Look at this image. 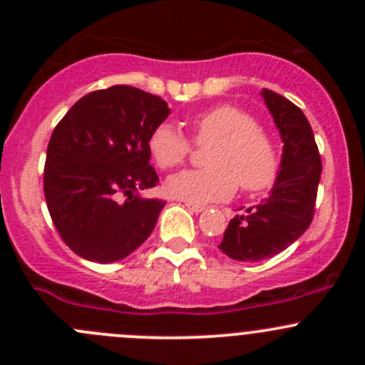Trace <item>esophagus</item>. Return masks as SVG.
I'll use <instances>...</instances> for the list:
<instances>
[{"label": "esophagus", "mask_w": 365, "mask_h": 365, "mask_svg": "<svg viewBox=\"0 0 365 365\" xmlns=\"http://www.w3.org/2000/svg\"><path fill=\"white\" fill-rule=\"evenodd\" d=\"M185 206L190 210V212H196V213L203 212V210H205L203 205H196V203H185Z\"/></svg>", "instance_id": "esophagus-1"}]
</instances>
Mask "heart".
I'll return each mask as SVG.
<instances>
[{
    "label": "heart",
    "mask_w": 365,
    "mask_h": 365,
    "mask_svg": "<svg viewBox=\"0 0 365 365\" xmlns=\"http://www.w3.org/2000/svg\"><path fill=\"white\" fill-rule=\"evenodd\" d=\"M190 138L197 146H208V169L182 171L165 180V192L187 203L226 201L237 187L256 192L277 175V150L270 135L256 125L244 109L220 104L190 120ZM148 150L160 169L182 165L192 152L189 139L169 123L157 125L148 139Z\"/></svg>",
    "instance_id": "obj_1"
}]
</instances>
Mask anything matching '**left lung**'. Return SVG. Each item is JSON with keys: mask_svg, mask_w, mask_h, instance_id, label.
Returning <instances> with one entry per match:
<instances>
[{"mask_svg": "<svg viewBox=\"0 0 365 365\" xmlns=\"http://www.w3.org/2000/svg\"><path fill=\"white\" fill-rule=\"evenodd\" d=\"M261 95L284 143L281 171L261 203L230 220L219 244L231 259L247 263L282 252L305 233L322 178V157L302 109L267 88Z\"/></svg>", "mask_w": 365, "mask_h": 365, "instance_id": "8db88e82", "label": "left lung"}]
</instances>
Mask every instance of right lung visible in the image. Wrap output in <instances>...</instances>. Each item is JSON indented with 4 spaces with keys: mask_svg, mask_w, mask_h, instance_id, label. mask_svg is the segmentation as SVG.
Segmentation results:
<instances>
[{
    "mask_svg": "<svg viewBox=\"0 0 365 365\" xmlns=\"http://www.w3.org/2000/svg\"><path fill=\"white\" fill-rule=\"evenodd\" d=\"M168 114L157 95L116 84L84 95L56 125L43 194L54 227L77 256L113 263L152 235L165 201L138 192L159 183L148 139Z\"/></svg>",
    "mask_w": 365,
    "mask_h": 365,
    "instance_id": "obj_1",
    "label": "right lung"
}]
</instances>
